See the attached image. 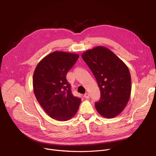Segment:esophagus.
<instances>
[{
	"label": "esophagus",
	"mask_w": 156,
	"mask_h": 156,
	"mask_svg": "<svg viewBox=\"0 0 156 156\" xmlns=\"http://www.w3.org/2000/svg\"><path fill=\"white\" fill-rule=\"evenodd\" d=\"M89 97H90V95H89L88 93H85L84 94V97L85 98V99H88Z\"/></svg>",
	"instance_id": "34e87169"
}]
</instances>
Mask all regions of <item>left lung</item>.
<instances>
[{
	"label": "left lung",
	"instance_id": "obj_1",
	"mask_svg": "<svg viewBox=\"0 0 156 156\" xmlns=\"http://www.w3.org/2000/svg\"><path fill=\"white\" fill-rule=\"evenodd\" d=\"M93 73L101 90V99L95 104L101 116L113 118L126 106L132 91V80L125 63L104 46H97L81 54Z\"/></svg>",
	"mask_w": 156,
	"mask_h": 156
}]
</instances>
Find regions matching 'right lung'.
<instances>
[{"instance_id":"1","label":"right lung","mask_w":156,"mask_h":156,"mask_svg":"<svg viewBox=\"0 0 156 156\" xmlns=\"http://www.w3.org/2000/svg\"><path fill=\"white\" fill-rule=\"evenodd\" d=\"M78 57V54L55 51L44 57L34 71V94L41 107L54 119L69 120L78 110L81 99L73 95L66 78Z\"/></svg>"}]
</instances>
